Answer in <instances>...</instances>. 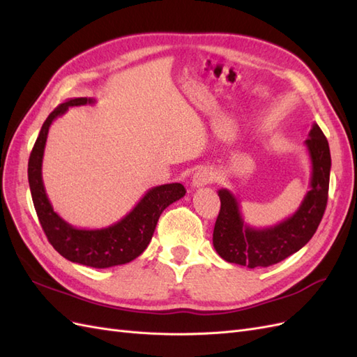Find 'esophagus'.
I'll return each instance as SVG.
<instances>
[{
  "label": "esophagus",
  "mask_w": 357,
  "mask_h": 357,
  "mask_svg": "<svg viewBox=\"0 0 357 357\" xmlns=\"http://www.w3.org/2000/svg\"><path fill=\"white\" fill-rule=\"evenodd\" d=\"M215 179V172L209 167H200L195 175L193 179H191V185L195 188L205 187L209 182H213Z\"/></svg>",
  "instance_id": "1"
}]
</instances>
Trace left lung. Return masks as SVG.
Instances as JSON below:
<instances>
[{
	"label": "left lung",
	"instance_id": "8db88e82",
	"mask_svg": "<svg viewBox=\"0 0 357 357\" xmlns=\"http://www.w3.org/2000/svg\"><path fill=\"white\" fill-rule=\"evenodd\" d=\"M310 158L309 191L297 211L270 227L257 229L244 222L240 202L229 190H218L220 213L215 220L213 244L220 257L249 268L270 267L298 252L312 238L327 205L331 179V149L317 123L305 142Z\"/></svg>",
	"mask_w": 357,
	"mask_h": 357
}]
</instances>
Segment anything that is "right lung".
Returning <instances> with one entry per match:
<instances>
[{"mask_svg": "<svg viewBox=\"0 0 357 357\" xmlns=\"http://www.w3.org/2000/svg\"><path fill=\"white\" fill-rule=\"evenodd\" d=\"M91 98H75L60 104L43 122L29 160V184L33 204L42 229L63 258L93 268H108L131 262L148 248L161 213L173 202L185 196L179 182L153 187L146 191L130 213L112 226L102 229H78L54 211L45 191L42 161L51 123L65 114L69 107L93 104Z\"/></svg>", "mask_w": 357, "mask_h": 357, "instance_id": "add662e5", "label": "right lung"}]
</instances>
